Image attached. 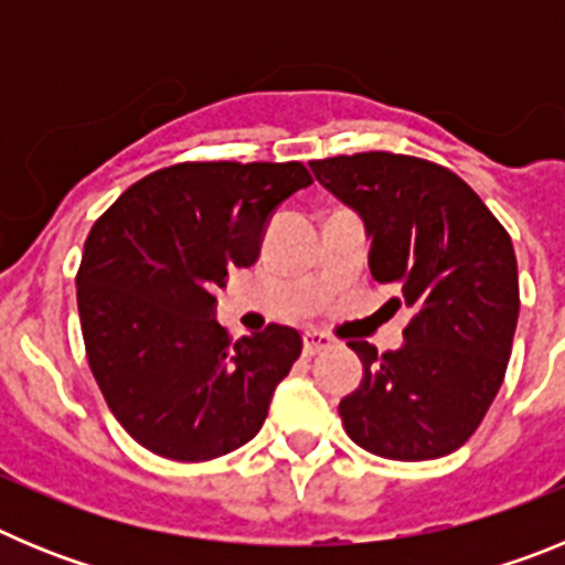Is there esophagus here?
I'll list each match as a JSON object with an SVG mask.
<instances>
[{"label": "esophagus", "mask_w": 565, "mask_h": 565, "mask_svg": "<svg viewBox=\"0 0 565 565\" xmlns=\"http://www.w3.org/2000/svg\"><path fill=\"white\" fill-rule=\"evenodd\" d=\"M328 348H333V339L328 337V333H319V331L302 333V351H306L308 356H313V353L319 351H328Z\"/></svg>", "instance_id": "obj_1"}]
</instances>
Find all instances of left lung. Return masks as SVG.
<instances>
[{"mask_svg":"<svg viewBox=\"0 0 565 565\" xmlns=\"http://www.w3.org/2000/svg\"><path fill=\"white\" fill-rule=\"evenodd\" d=\"M311 172L359 214L373 279L398 286L413 311L396 351L351 342L364 373L339 402L344 433L393 461L450 456L478 430L507 373L521 311L512 239L438 163L362 152L311 161Z\"/></svg>","mask_w":565,"mask_h":565,"instance_id":"left-lung-1","label":"left lung"}]
</instances>
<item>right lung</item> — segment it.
<instances>
[{"label":"right lung","instance_id":"1","mask_svg":"<svg viewBox=\"0 0 565 565\" xmlns=\"http://www.w3.org/2000/svg\"><path fill=\"white\" fill-rule=\"evenodd\" d=\"M311 186L302 163H178L96 221L78 268L89 371L135 441L209 461L259 433L302 337L268 326L228 342L214 319L232 268L257 263L279 203Z\"/></svg>","mask_w":565,"mask_h":565}]
</instances>
